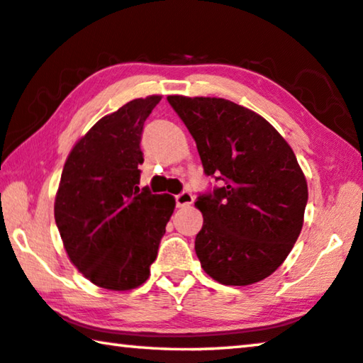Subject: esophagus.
<instances>
[{
	"mask_svg": "<svg viewBox=\"0 0 363 363\" xmlns=\"http://www.w3.org/2000/svg\"><path fill=\"white\" fill-rule=\"evenodd\" d=\"M193 201H194V198L189 191H182L180 194H177L175 196V203L178 208H186V206H191Z\"/></svg>",
	"mask_w": 363,
	"mask_h": 363,
	"instance_id": "esophagus-1",
	"label": "esophagus"
}]
</instances>
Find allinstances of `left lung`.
I'll return each mask as SVG.
<instances>
[{
	"label": "left lung",
	"instance_id": "8db88e82",
	"mask_svg": "<svg viewBox=\"0 0 363 363\" xmlns=\"http://www.w3.org/2000/svg\"><path fill=\"white\" fill-rule=\"evenodd\" d=\"M196 143L204 174L220 182L199 194L201 266L224 286L271 276L303 225L308 188L294 150L255 111L216 97H167Z\"/></svg>",
	"mask_w": 363,
	"mask_h": 363
}]
</instances>
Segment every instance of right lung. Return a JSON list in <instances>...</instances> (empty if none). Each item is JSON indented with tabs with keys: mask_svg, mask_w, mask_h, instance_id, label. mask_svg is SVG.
Instances as JSON below:
<instances>
[{
	"mask_svg": "<svg viewBox=\"0 0 363 363\" xmlns=\"http://www.w3.org/2000/svg\"><path fill=\"white\" fill-rule=\"evenodd\" d=\"M160 99H135L100 118L72 147L61 174L55 222L66 253L108 291L147 281L175 209L174 196L138 186L144 121Z\"/></svg>",
	"mask_w": 363,
	"mask_h": 363,
	"instance_id": "right-lung-1",
	"label": "right lung"
}]
</instances>
